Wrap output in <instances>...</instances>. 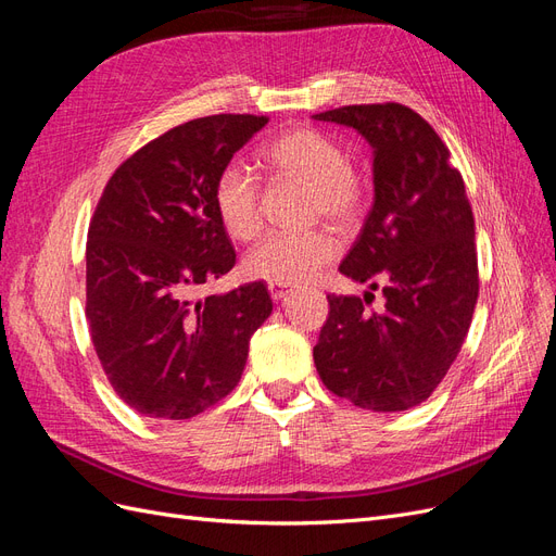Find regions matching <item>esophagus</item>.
<instances>
[{
	"label": "esophagus",
	"mask_w": 556,
	"mask_h": 556,
	"mask_svg": "<svg viewBox=\"0 0 556 556\" xmlns=\"http://www.w3.org/2000/svg\"><path fill=\"white\" fill-rule=\"evenodd\" d=\"M268 294H271L274 301H285L290 294L288 285H276V282H268Z\"/></svg>",
	"instance_id": "1"
}]
</instances>
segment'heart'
<instances>
[{
    "label": "heart",
    "instance_id": "1",
    "mask_svg": "<svg viewBox=\"0 0 556 556\" xmlns=\"http://www.w3.org/2000/svg\"><path fill=\"white\" fill-rule=\"evenodd\" d=\"M262 164L280 178L311 185V211L336 227L359 220L366 204V185L352 169L348 153L327 134L299 127L285 131L262 148ZM213 208L233 241H250L262 227L260 182L241 162L225 164L213 182ZM339 255V241L329 231L304 233L274 231L252 248L243 268L250 278L294 285L311 280L319 268Z\"/></svg>",
    "mask_w": 556,
    "mask_h": 556
}]
</instances>
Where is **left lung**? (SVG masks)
Returning a JSON list of instances; mask_svg holds the SVG:
<instances>
[{
  "label": "left lung",
  "mask_w": 556,
  "mask_h": 556,
  "mask_svg": "<svg viewBox=\"0 0 556 556\" xmlns=\"http://www.w3.org/2000/svg\"><path fill=\"white\" fill-rule=\"evenodd\" d=\"M315 121L357 129L374 148V206L339 266L374 292L327 294L313 359L336 396L374 413L431 396L457 359L478 301L473 211L439 134L401 104L341 106Z\"/></svg>",
  "instance_id": "left-lung-1"
}]
</instances>
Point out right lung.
Segmentation results:
<instances>
[{"label":"right lung","mask_w":556,"mask_h":556,"mask_svg":"<svg viewBox=\"0 0 556 556\" xmlns=\"http://www.w3.org/2000/svg\"><path fill=\"white\" fill-rule=\"evenodd\" d=\"M266 115H208L117 166L94 208L86 315L104 374L129 408L190 419L239 384L250 336L271 315L264 282L199 299L237 264L213 182Z\"/></svg>","instance_id":"obj_1"}]
</instances>
